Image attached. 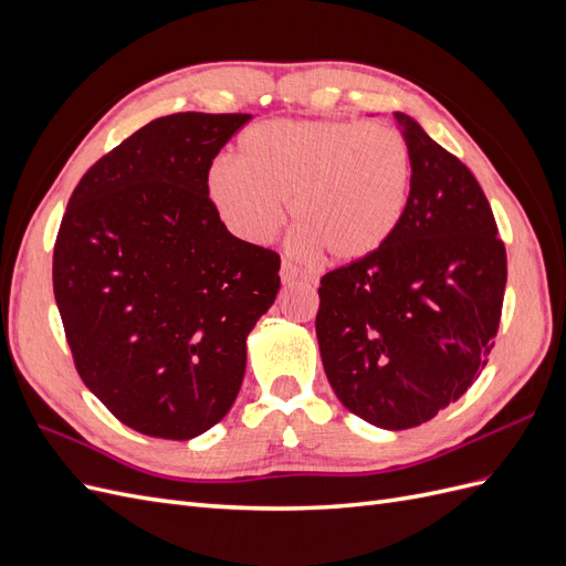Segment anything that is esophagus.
I'll list each match as a JSON object with an SVG mask.
<instances>
[{
    "label": "esophagus",
    "mask_w": 566,
    "mask_h": 566,
    "mask_svg": "<svg viewBox=\"0 0 566 566\" xmlns=\"http://www.w3.org/2000/svg\"><path fill=\"white\" fill-rule=\"evenodd\" d=\"M281 281L283 283H295V281H306V276L302 273V269H297L293 262L283 260V264H281Z\"/></svg>",
    "instance_id": "34e87169"
}]
</instances>
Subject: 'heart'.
Returning a JSON list of instances; mask_svg holds the SVG:
<instances>
[{
    "mask_svg": "<svg viewBox=\"0 0 566 566\" xmlns=\"http://www.w3.org/2000/svg\"><path fill=\"white\" fill-rule=\"evenodd\" d=\"M410 179V148L387 123L271 119L243 132L238 160L212 163L208 193L245 243H269L287 202L300 254L358 262L399 229Z\"/></svg>",
    "mask_w": 566,
    "mask_h": 566,
    "instance_id": "heart-1",
    "label": "heart"
}]
</instances>
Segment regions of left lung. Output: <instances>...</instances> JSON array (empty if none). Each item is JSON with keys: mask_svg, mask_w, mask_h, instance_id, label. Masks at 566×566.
<instances>
[{"mask_svg": "<svg viewBox=\"0 0 566 566\" xmlns=\"http://www.w3.org/2000/svg\"><path fill=\"white\" fill-rule=\"evenodd\" d=\"M413 160L399 229L370 256L321 279L316 337L337 399L382 430L458 401L499 333L507 256L470 169L406 113Z\"/></svg>", "mask_w": 566, "mask_h": 566, "instance_id": "1", "label": "left lung"}]
</instances>
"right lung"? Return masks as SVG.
I'll list each match as a JSON object with an SVG mask.
<instances>
[{
	"mask_svg": "<svg viewBox=\"0 0 566 566\" xmlns=\"http://www.w3.org/2000/svg\"><path fill=\"white\" fill-rule=\"evenodd\" d=\"M248 113L158 117L87 169L54 245V295L82 382L146 437L186 441L229 413L281 256L241 241L208 193Z\"/></svg>",
	"mask_w": 566,
	"mask_h": 566,
	"instance_id": "add662e5",
	"label": "right lung"
}]
</instances>
